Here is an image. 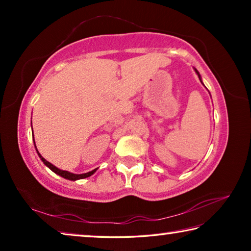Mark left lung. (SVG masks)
Instances as JSON below:
<instances>
[{"label":"left lung","instance_id":"1","mask_svg":"<svg viewBox=\"0 0 251 251\" xmlns=\"http://www.w3.org/2000/svg\"><path fill=\"white\" fill-rule=\"evenodd\" d=\"M195 71H196V73H197V75H198V77H199V79H201V75H199V73H198V71L195 69ZM202 83V82H201Z\"/></svg>","mask_w":251,"mask_h":251}]
</instances>
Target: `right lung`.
<instances>
[{
    "label": "right lung",
    "mask_w": 251,
    "mask_h": 251,
    "mask_svg": "<svg viewBox=\"0 0 251 251\" xmlns=\"http://www.w3.org/2000/svg\"><path fill=\"white\" fill-rule=\"evenodd\" d=\"M34 144H35V142H34ZM35 148H36V145H35ZM37 151V148H36ZM37 154H39L41 160L43 161V163L48 166L50 171H53L55 174H57V175L62 176L63 178H66V179H70V180H77V179H83V178H86V177H90L92 176L93 174H94L96 172V169H94V171L92 172H88V173H85V174H73V173H70V172H66V171H62V169H59L57 167H55L54 165H52L50 163V161L46 160L44 157H42V155L39 152V151H37Z\"/></svg>",
    "instance_id": "obj_1"
}]
</instances>
